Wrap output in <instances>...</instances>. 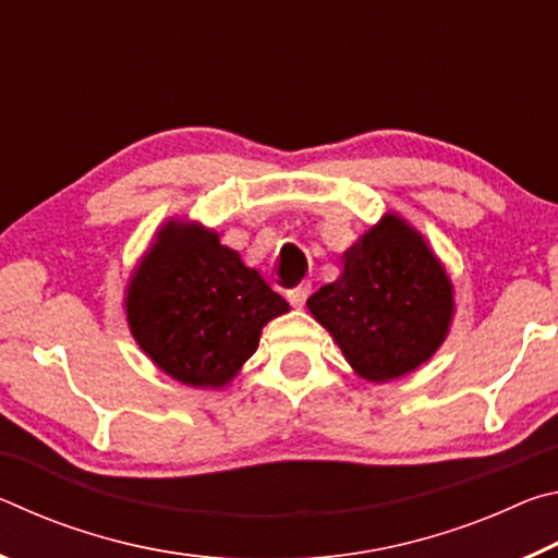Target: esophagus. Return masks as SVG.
Returning a JSON list of instances; mask_svg holds the SVG:
<instances>
[{"label": "esophagus", "instance_id": "esophagus-1", "mask_svg": "<svg viewBox=\"0 0 558 558\" xmlns=\"http://www.w3.org/2000/svg\"><path fill=\"white\" fill-rule=\"evenodd\" d=\"M310 290H313V286H310V282H300L298 288L288 290V300H290L295 307H302V305H305L307 295H310Z\"/></svg>", "mask_w": 558, "mask_h": 558}]
</instances>
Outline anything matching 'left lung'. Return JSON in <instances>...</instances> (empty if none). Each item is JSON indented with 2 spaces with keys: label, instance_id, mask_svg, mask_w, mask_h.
Segmentation results:
<instances>
[{
  "label": "left lung",
  "instance_id": "left-lung-1",
  "mask_svg": "<svg viewBox=\"0 0 558 558\" xmlns=\"http://www.w3.org/2000/svg\"><path fill=\"white\" fill-rule=\"evenodd\" d=\"M347 364L386 384L438 352L456 315V288L418 229L389 211L342 253V272L307 300Z\"/></svg>",
  "mask_w": 558,
  "mask_h": 558
}]
</instances>
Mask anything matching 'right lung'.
Returning a JSON list of instances; mask_svg holds the SVG:
<instances>
[{
  "instance_id": "obj_1",
  "label": "right lung",
  "mask_w": 558,
  "mask_h": 558,
  "mask_svg": "<svg viewBox=\"0 0 558 558\" xmlns=\"http://www.w3.org/2000/svg\"><path fill=\"white\" fill-rule=\"evenodd\" d=\"M125 319L159 372L219 391L258 349L270 319L290 313L256 268L202 221L167 219L132 268Z\"/></svg>"
}]
</instances>
